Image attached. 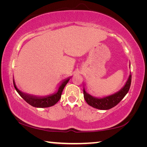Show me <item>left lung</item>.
I'll use <instances>...</instances> for the list:
<instances>
[{
    "mask_svg": "<svg viewBox=\"0 0 147 147\" xmlns=\"http://www.w3.org/2000/svg\"><path fill=\"white\" fill-rule=\"evenodd\" d=\"M131 80V74L130 73L128 78L126 80L124 86L120 90L116 93L108 96H105L103 97H96L91 95L87 93L84 85V97L85 98L86 102L89 106L93 107L94 108L102 109V110H107L115 106L122 100L130 89Z\"/></svg>",
    "mask_w": 147,
    "mask_h": 147,
    "instance_id": "left-lung-1",
    "label": "left lung"
}]
</instances>
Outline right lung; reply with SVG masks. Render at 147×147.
I'll use <instances>...</instances> for the list:
<instances>
[{"mask_svg": "<svg viewBox=\"0 0 147 147\" xmlns=\"http://www.w3.org/2000/svg\"><path fill=\"white\" fill-rule=\"evenodd\" d=\"M71 78V76L63 80L59 84L58 89L54 93L46 96H36L24 93L17 88L13 77V81L14 87L17 93L30 105L36 107V108H48V107L54 106L59 101L61 98L62 91H63L65 86L68 83Z\"/></svg>", "mask_w": 147, "mask_h": 147, "instance_id": "add662e5", "label": "right lung"}]
</instances>
